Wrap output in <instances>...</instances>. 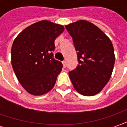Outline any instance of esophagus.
<instances>
[{"mask_svg":"<svg viewBox=\"0 0 127 127\" xmlns=\"http://www.w3.org/2000/svg\"><path fill=\"white\" fill-rule=\"evenodd\" d=\"M63 65H64V68H66V61L64 60V61H63Z\"/></svg>","mask_w":127,"mask_h":127,"instance_id":"34e87169","label":"esophagus"}]
</instances>
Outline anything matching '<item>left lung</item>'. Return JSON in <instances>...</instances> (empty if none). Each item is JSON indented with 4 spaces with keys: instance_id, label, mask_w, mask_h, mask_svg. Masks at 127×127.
<instances>
[{
    "instance_id": "8db88e82",
    "label": "left lung",
    "mask_w": 127,
    "mask_h": 127,
    "mask_svg": "<svg viewBox=\"0 0 127 127\" xmlns=\"http://www.w3.org/2000/svg\"><path fill=\"white\" fill-rule=\"evenodd\" d=\"M77 52L78 65L69 71L76 91L85 96L100 93L110 80L115 57L112 42L95 25L78 20L66 25Z\"/></svg>"
}]
</instances>
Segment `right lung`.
Listing matches in <instances>:
<instances>
[{
    "instance_id": "add662e5",
    "label": "right lung",
    "mask_w": 127,
    "mask_h": 127,
    "mask_svg": "<svg viewBox=\"0 0 127 127\" xmlns=\"http://www.w3.org/2000/svg\"><path fill=\"white\" fill-rule=\"evenodd\" d=\"M64 30L62 25L42 20L25 29L14 40L12 68L29 93L42 95L54 88L63 68L61 61L54 58V41Z\"/></svg>"
}]
</instances>
